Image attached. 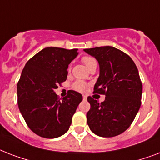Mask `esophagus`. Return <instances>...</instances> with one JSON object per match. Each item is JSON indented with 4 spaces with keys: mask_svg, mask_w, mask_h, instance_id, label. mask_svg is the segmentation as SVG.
<instances>
[{
    "mask_svg": "<svg viewBox=\"0 0 160 160\" xmlns=\"http://www.w3.org/2000/svg\"><path fill=\"white\" fill-rule=\"evenodd\" d=\"M83 100H87V96H86V95H83Z\"/></svg>",
    "mask_w": 160,
    "mask_h": 160,
    "instance_id": "obj_1",
    "label": "esophagus"
}]
</instances>
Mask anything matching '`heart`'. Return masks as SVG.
<instances>
[{
	"instance_id": "obj_1",
	"label": "heart",
	"mask_w": 160,
	"mask_h": 160,
	"mask_svg": "<svg viewBox=\"0 0 160 160\" xmlns=\"http://www.w3.org/2000/svg\"><path fill=\"white\" fill-rule=\"evenodd\" d=\"M83 64L88 68L90 69V67H92L93 65H97V61L94 57H91V56H84L81 59ZM73 88L75 90H78V91H80V92H83L85 91V89H86V83L84 82V81H81V80H77L75 81L74 84H73Z\"/></svg>"
}]
</instances>
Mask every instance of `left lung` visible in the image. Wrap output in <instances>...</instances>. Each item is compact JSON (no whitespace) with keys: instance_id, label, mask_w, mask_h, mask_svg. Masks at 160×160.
I'll return each mask as SVG.
<instances>
[{"instance_id":"left-lung-1","label":"left lung","mask_w":160,"mask_h":160,"mask_svg":"<svg viewBox=\"0 0 160 160\" xmlns=\"http://www.w3.org/2000/svg\"><path fill=\"white\" fill-rule=\"evenodd\" d=\"M100 65V76L94 93L105 95L99 103L87 98L90 109L87 124L98 136L114 137L122 134L134 121L141 105L142 82L131 58L113 46L85 49Z\"/></svg>"}]
</instances>
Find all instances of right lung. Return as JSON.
<instances>
[{
  "instance_id": "1",
  "label": "right lung",
  "mask_w": 160,
  "mask_h": 160,
  "mask_svg": "<svg viewBox=\"0 0 160 160\" xmlns=\"http://www.w3.org/2000/svg\"><path fill=\"white\" fill-rule=\"evenodd\" d=\"M77 49L46 47L31 58L17 83L18 106L28 127L46 139L68 131L72 117L83 100L81 94L69 90L60 100L55 93L66 80L68 65L78 55Z\"/></svg>"
}]
</instances>
